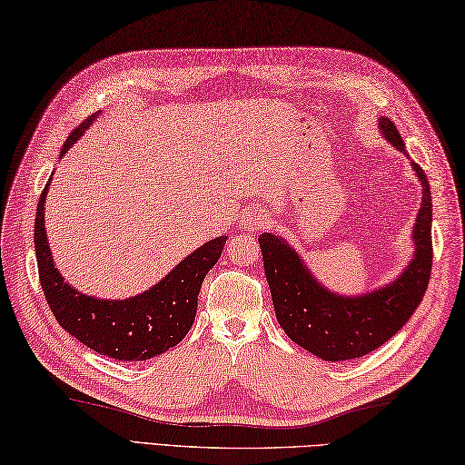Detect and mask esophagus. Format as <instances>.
Segmentation results:
<instances>
[{"mask_svg": "<svg viewBox=\"0 0 465 465\" xmlns=\"http://www.w3.org/2000/svg\"><path fill=\"white\" fill-rule=\"evenodd\" d=\"M241 223H242L244 226H247V229H259V226H262V224L267 223V218L262 216L261 213H255V210H252V213L242 216Z\"/></svg>", "mask_w": 465, "mask_h": 465, "instance_id": "esophagus-1", "label": "esophagus"}]
</instances>
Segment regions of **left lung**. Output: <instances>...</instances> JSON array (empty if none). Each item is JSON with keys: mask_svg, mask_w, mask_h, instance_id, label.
<instances>
[{"mask_svg": "<svg viewBox=\"0 0 465 465\" xmlns=\"http://www.w3.org/2000/svg\"><path fill=\"white\" fill-rule=\"evenodd\" d=\"M379 129L392 147L405 153V143L389 117L379 119ZM411 168L423 188L421 208L411 234L415 244L413 259L397 279L369 293L330 292L313 277L300 252L283 236L273 232L259 236L279 326L297 346L322 361H352L381 348L405 326L423 300L433 262V206L425 172L415 162H411Z\"/></svg>", "mask_w": 465, "mask_h": 465, "instance_id": "obj_1", "label": "left lung"}]
</instances>
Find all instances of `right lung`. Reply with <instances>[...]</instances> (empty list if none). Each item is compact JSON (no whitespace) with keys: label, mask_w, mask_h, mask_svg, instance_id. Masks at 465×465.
<instances>
[{"label":"right lung","mask_w":465,"mask_h":465,"mask_svg":"<svg viewBox=\"0 0 465 465\" xmlns=\"http://www.w3.org/2000/svg\"><path fill=\"white\" fill-rule=\"evenodd\" d=\"M94 119L96 113L86 117L68 135L60 157L81 139ZM48 186L50 180L38 200L34 247H36L44 295L63 330L94 352L124 362L150 361L180 344L194 323L200 287L208 271L221 257L226 236H216L200 244L143 293L125 297V300H101V297L78 292L64 282L54 265L46 236V221H44Z\"/></svg>","instance_id":"obj_1"}]
</instances>
